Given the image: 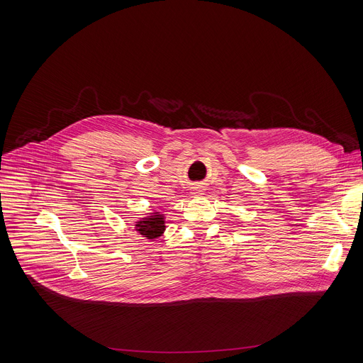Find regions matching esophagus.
Masks as SVG:
<instances>
[{
  "label": "esophagus",
  "mask_w": 363,
  "mask_h": 363,
  "mask_svg": "<svg viewBox=\"0 0 363 363\" xmlns=\"http://www.w3.org/2000/svg\"><path fill=\"white\" fill-rule=\"evenodd\" d=\"M192 194H195V195H196V194H202V189H201L199 186H194V188H192Z\"/></svg>",
  "instance_id": "esophagus-1"
}]
</instances>
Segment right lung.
Masks as SVG:
<instances>
[{"label":"right lung","mask_w":363,"mask_h":363,"mask_svg":"<svg viewBox=\"0 0 363 363\" xmlns=\"http://www.w3.org/2000/svg\"><path fill=\"white\" fill-rule=\"evenodd\" d=\"M165 228V216L162 213H150L149 216L140 218L135 224V230L147 240H155L161 237Z\"/></svg>","instance_id":"right-lung-1"}]
</instances>
